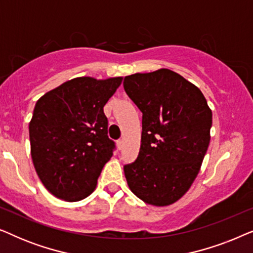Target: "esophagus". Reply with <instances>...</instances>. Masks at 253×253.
Returning <instances> with one entry per match:
<instances>
[{"label": "esophagus", "instance_id": "obj_1", "mask_svg": "<svg viewBox=\"0 0 253 253\" xmlns=\"http://www.w3.org/2000/svg\"><path fill=\"white\" fill-rule=\"evenodd\" d=\"M117 147H119V150H122V147H123V139L117 140Z\"/></svg>", "mask_w": 253, "mask_h": 253}]
</instances>
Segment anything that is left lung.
<instances>
[{"mask_svg":"<svg viewBox=\"0 0 253 253\" xmlns=\"http://www.w3.org/2000/svg\"><path fill=\"white\" fill-rule=\"evenodd\" d=\"M123 86L143 113L139 154L124 166L127 185L146 204L170 205L198 175L212 110L197 86L169 69L126 76Z\"/></svg>","mask_w":253,"mask_h":253,"instance_id":"left-lung-1","label":"left lung"}]
</instances>
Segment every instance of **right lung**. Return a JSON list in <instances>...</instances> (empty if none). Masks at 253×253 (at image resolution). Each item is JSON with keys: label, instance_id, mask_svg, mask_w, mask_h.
<instances>
[{"label": "right lung", "instance_id": "add662e5", "mask_svg": "<svg viewBox=\"0 0 253 253\" xmlns=\"http://www.w3.org/2000/svg\"><path fill=\"white\" fill-rule=\"evenodd\" d=\"M122 79L75 78L37 101L29 126L31 155L42 184L57 198L78 202L94 191L115 150L103 107Z\"/></svg>", "mask_w": 253, "mask_h": 253}]
</instances>
